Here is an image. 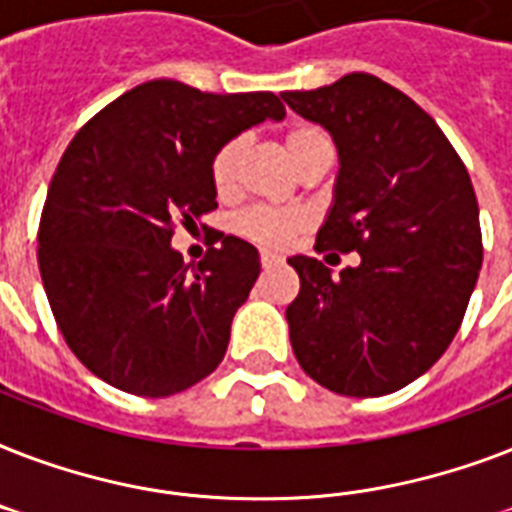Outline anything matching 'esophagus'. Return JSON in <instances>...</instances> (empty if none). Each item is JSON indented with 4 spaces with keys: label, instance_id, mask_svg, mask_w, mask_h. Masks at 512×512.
I'll list each match as a JSON object with an SVG mask.
<instances>
[{
    "label": "esophagus",
    "instance_id": "1",
    "mask_svg": "<svg viewBox=\"0 0 512 512\" xmlns=\"http://www.w3.org/2000/svg\"><path fill=\"white\" fill-rule=\"evenodd\" d=\"M279 263H281V257L273 255V252H263V255H260V265H263V268H276Z\"/></svg>",
    "mask_w": 512,
    "mask_h": 512
}]
</instances>
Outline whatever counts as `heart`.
Returning <instances> with one entry per match:
<instances>
[{"label":"heart","mask_w":512,"mask_h":512,"mask_svg":"<svg viewBox=\"0 0 512 512\" xmlns=\"http://www.w3.org/2000/svg\"><path fill=\"white\" fill-rule=\"evenodd\" d=\"M281 143H284V151H287V156L300 172L329 148L324 132L319 127H311V124L289 127ZM241 154H244V138H231L228 143L217 148L215 156H212L209 177H212V185H215V191L220 196H228L233 191ZM308 223L311 220L300 209L252 207L233 220V231L244 236L247 241H252V244H257V247L284 249L287 244H292L297 233H303L308 228Z\"/></svg>","instance_id":"obj_1"}]
</instances>
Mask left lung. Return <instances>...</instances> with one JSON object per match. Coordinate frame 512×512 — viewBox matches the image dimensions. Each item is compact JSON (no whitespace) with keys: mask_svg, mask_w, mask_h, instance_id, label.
I'll return each mask as SVG.
<instances>
[{"mask_svg":"<svg viewBox=\"0 0 512 512\" xmlns=\"http://www.w3.org/2000/svg\"><path fill=\"white\" fill-rule=\"evenodd\" d=\"M281 98L340 151L316 252L361 255L340 279L316 257H289L300 276L287 308L292 350L340 396L401 390L444 356L478 281L484 244L468 170L433 116L372 74Z\"/></svg>","mask_w":512,"mask_h":512,"instance_id":"left-lung-1","label":"left lung"}]
</instances>
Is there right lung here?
I'll return each instance as SVG.
<instances>
[{
	"label": "right lung",
	"instance_id": "right-lung-1",
	"mask_svg": "<svg viewBox=\"0 0 512 512\" xmlns=\"http://www.w3.org/2000/svg\"><path fill=\"white\" fill-rule=\"evenodd\" d=\"M287 114L273 92L212 95L172 79L124 92L68 143L39 220V273L68 348L135 396L191 388L223 361L257 249L217 236L199 263L170 247L217 209L212 156Z\"/></svg>",
	"mask_w": 512,
	"mask_h": 512
}]
</instances>
